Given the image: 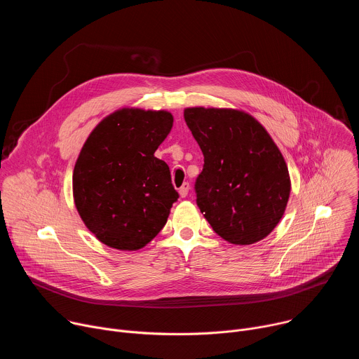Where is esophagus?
Instances as JSON below:
<instances>
[{
  "label": "esophagus",
  "instance_id": "1",
  "mask_svg": "<svg viewBox=\"0 0 359 359\" xmlns=\"http://www.w3.org/2000/svg\"><path fill=\"white\" fill-rule=\"evenodd\" d=\"M189 190H190V184H189V183H183L182 187H179V194H180V197H186L187 193H189Z\"/></svg>",
  "mask_w": 359,
  "mask_h": 359
}]
</instances>
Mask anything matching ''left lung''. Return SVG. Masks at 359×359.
Here are the masks:
<instances>
[{"label":"left lung","instance_id":"1","mask_svg":"<svg viewBox=\"0 0 359 359\" xmlns=\"http://www.w3.org/2000/svg\"><path fill=\"white\" fill-rule=\"evenodd\" d=\"M184 121L204 156L194 184L203 216L231 244L267 237L291 190L287 163L269 132L237 109L187 108Z\"/></svg>","mask_w":359,"mask_h":359}]
</instances>
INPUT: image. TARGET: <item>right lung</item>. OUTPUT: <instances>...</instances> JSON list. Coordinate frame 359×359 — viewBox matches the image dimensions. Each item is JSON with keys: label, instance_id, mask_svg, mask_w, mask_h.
Wrapping results in <instances>:
<instances>
[{"label": "right lung", "instance_id": "1", "mask_svg": "<svg viewBox=\"0 0 359 359\" xmlns=\"http://www.w3.org/2000/svg\"><path fill=\"white\" fill-rule=\"evenodd\" d=\"M172 126L170 112L123 108L88 136L72 187L76 210L99 241L135 251L166 224L179 194L169 166L155 151Z\"/></svg>", "mask_w": 359, "mask_h": 359}]
</instances>
